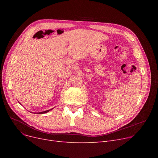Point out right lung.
I'll return each mask as SVG.
<instances>
[{"label": "right lung", "instance_id": "obj_1", "mask_svg": "<svg viewBox=\"0 0 158 158\" xmlns=\"http://www.w3.org/2000/svg\"><path fill=\"white\" fill-rule=\"evenodd\" d=\"M50 110H47V111H42V112H39V113H35V114H44V113H47V112H48Z\"/></svg>", "mask_w": 158, "mask_h": 158}]
</instances>
